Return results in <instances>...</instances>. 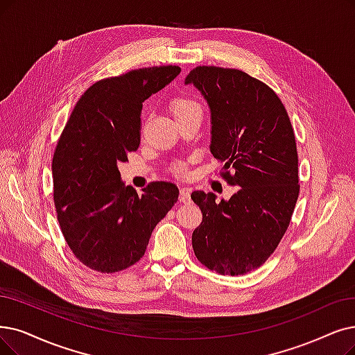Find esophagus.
Returning <instances> with one entry per match:
<instances>
[{
    "label": "esophagus",
    "mask_w": 355,
    "mask_h": 355,
    "mask_svg": "<svg viewBox=\"0 0 355 355\" xmlns=\"http://www.w3.org/2000/svg\"><path fill=\"white\" fill-rule=\"evenodd\" d=\"M179 201L183 202V204H189L191 202V189L189 188H182L180 189Z\"/></svg>",
    "instance_id": "obj_1"
}]
</instances>
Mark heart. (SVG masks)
<instances>
[{
    "label": "heart",
    "mask_w": 355,
    "mask_h": 355,
    "mask_svg": "<svg viewBox=\"0 0 355 355\" xmlns=\"http://www.w3.org/2000/svg\"><path fill=\"white\" fill-rule=\"evenodd\" d=\"M170 110H172L173 116L176 119V118H180L183 115H188V113H191V112L201 110V107L191 97L176 96V97L172 98V102H170ZM179 172H182V168H179Z\"/></svg>",
    "instance_id": "b5f03b06"
}]
</instances>
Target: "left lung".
Instances as JSON below:
<instances>
[{
  "label": "left lung",
  "mask_w": 355,
  "mask_h": 355,
  "mask_svg": "<svg viewBox=\"0 0 355 355\" xmlns=\"http://www.w3.org/2000/svg\"><path fill=\"white\" fill-rule=\"evenodd\" d=\"M185 84L207 101L211 154L240 188L220 202L212 192H192L202 212L192 248L211 271L243 275L266 262L290 225L300 191L293 126L275 92L240 69L196 67Z\"/></svg>",
  "instance_id": "8db88e82"
}]
</instances>
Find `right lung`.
<instances>
[{
	"label": "right lung",
	"instance_id": "add662e5",
	"mask_svg": "<svg viewBox=\"0 0 355 355\" xmlns=\"http://www.w3.org/2000/svg\"><path fill=\"white\" fill-rule=\"evenodd\" d=\"M180 73L176 65L128 71L94 83L77 102L53 153V201L76 258L112 274L144 257L154 227L176 204L172 182H151L137 193L121 180L141 138L143 102Z\"/></svg>",
	"mask_w": 355,
	"mask_h": 355
}]
</instances>
